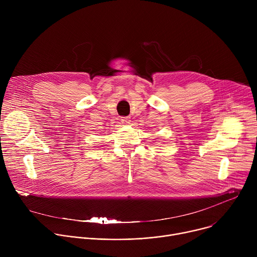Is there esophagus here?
<instances>
[{"instance_id":"34e87169","label":"esophagus","mask_w":257,"mask_h":257,"mask_svg":"<svg viewBox=\"0 0 257 257\" xmlns=\"http://www.w3.org/2000/svg\"><path fill=\"white\" fill-rule=\"evenodd\" d=\"M121 122H122V124H130V122H131L130 117H122Z\"/></svg>"}]
</instances>
